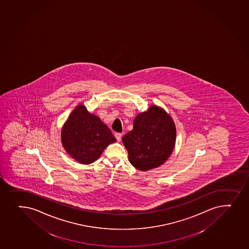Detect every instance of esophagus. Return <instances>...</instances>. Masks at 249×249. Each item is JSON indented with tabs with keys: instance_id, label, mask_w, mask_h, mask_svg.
Listing matches in <instances>:
<instances>
[{
	"instance_id": "1",
	"label": "esophagus",
	"mask_w": 249,
	"mask_h": 249,
	"mask_svg": "<svg viewBox=\"0 0 249 249\" xmlns=\"http://www.w3.org/2000/svg\"><path fill=\"white\" fill-rule=\"evenodd\" d=\"M116 139L118 140V142H121L122 140V134L121 133H115Z\"/></svg>"
}]
</instances>
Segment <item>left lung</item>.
I'll use <instances>...</instances> for the list:
<instances>
[{
  "instance_id": "obj_1",
  "label": "left lung",
  "mask_w": 249,
  "mask_h": 249,
  "mask_svg": "<svg viewBox=\"0 0 249 249\" xmlns=\"http://www.w3.org/2000/svg\"><path fill=\"white\" fill-rule=\"evenodd\" d=\"M176 142V126L163 107L151 105L137 114L133 129L123 136L130 163L141 171L158 168L170 157Z\"/></svg>"
}]
</instances>
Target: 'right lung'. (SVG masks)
Returning a JSON list of instances; mask_svg holds the SVG:
<instances>
[{"label": "right lung", "mask_w": 249, "mask_h": 249, "mask_svg": "<svg viewBox=\"0 0 249 249\" xmlns=\"http://www.w3.org/2000/svg\"><path fill=\"white\" fill-rule=\"evenodd\" d=\"M61 139L67 154L82 164L94 163L107 145L117 141L100 118L84 105L71 112L62 126Z\"/></svg>", "instance_id": "add662e5"}]
</instances>
